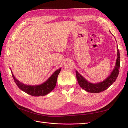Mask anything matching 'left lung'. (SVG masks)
Here are the masks:
<instances>
[{"instance_id":"8db88e82","label":"left lung","mask_w":128,"mask_h":128,"mask_svg":"<svg viewBox=\"0 0 128 128\" xmlns=\"http://www.w3.org/2000/svg\"><path fill=\"white\" fill-rule=\"evenodd\" d=\"M118 48V46H117ZM120 68V50L117 49V58L116 63L115 67L113 70L112 72L108 78L104 81L97 84H92L87 81L84 77L76 71V78L79 85L82 89L90 93H98L107 90L110 86L112 85L116 80L119 74Z\"/></svg>"}]
</instances>
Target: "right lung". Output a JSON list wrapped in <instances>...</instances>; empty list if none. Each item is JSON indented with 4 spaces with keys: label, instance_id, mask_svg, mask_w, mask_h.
I'll return each mask as SVG.
<instances>
[{
    "label": "right lung",
    "instance_id": "right-lung-1",
    "mask_svg": "<svg viewBox=\"0 0 128 128\" xmlns=\"http://www.w3.org/2000/svg\"><path fill=\"white\" fill-rule=\"evenodd\" d=\"M61 68L56 70L50 78L47 80L46 82L43 83L42 84L37 86H30L22 84L18 80L14 78V75L12 72V76L14 80V82L20 90L24 92L30 96H46L47 94L50 93L53 89L54 88L57 83V80L58 76L60 72ZM12 72V71H11Z\"/></svg>",
    "mask_w": 128,
    "mask_h": 128
}]
</instances>
